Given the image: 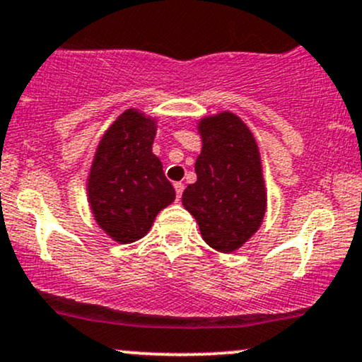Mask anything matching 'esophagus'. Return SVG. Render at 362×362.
Returning <instances> with one entry per match:
<instances>
[{
  "label": "esophagus",
  "mask_w": 362,
  "mask_h": 362,
  "mask_svg": "<svg viewBox=\"0 0 362 362\" xmlns=\"http://www.w3.org/2000/svg\"><path fill=\"white\" fill-rule=\"evenodd\" d=\"M173 187H175L177 201H180V199H182V192H184V184H182V182H175V184H173Z\"/></svg>",
  "instance_id": "1"
}]
</instances>
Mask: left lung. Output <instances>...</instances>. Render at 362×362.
Returning <instances> with one entry per match:
<instances>
[{
	"instance_id": "8db88e82",
	"label": "left lung",
	"mask_w": 362,
	"mask_h": 362,
	"mask_svg": "<svg viewBox=\"0 0 362 362\" xmlns=\"http://www.w3.org/2000/svg\"><path fill=\"white\" fill-rule=\"evenodd\" d=\"M202 151L197 182L182 204L197 219L202 238L219 252H233L259 230L265 213L260 156L248 127L230 112L201 120Z\"/></svg>"
}]
</instances>
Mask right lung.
I'll use <instances>...</instances> for the list:
<instances>
[{
    "mask_svg": "<svg viewBox=\"0 0 362 362\" xmlns=\"http://www.w3.org/2000/svg\"><path fill=\"white\" fill-rule=\"evenodd\" d=\"M155 122L126 110L105 132L88 178L95 219L115 242L146 235L153 219L175 199V189L151 153Z\"/></svg>",
    "mask_w": 362,
    "mask_h": 362,
    "instance_id": "add662e5",
    "label": "right lung"
}]
</instances>
